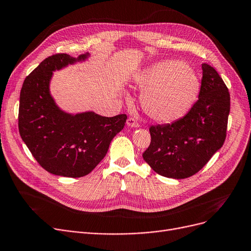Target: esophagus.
<instances>
[{
    "instance_id": "1",
    "label": "esophagus",
    "mask_w": 251,
    "mask_h": 251,
    "mask_svg": "<svg viewBox=\"0 0 251 251\" xmlns=\"http://www.w3.org/2000/svg\"><path fill=\"white\" fill-rule=\"evenodd\" d=\"M126 125L128 126H131V127H139V124L136 122V120L134 119V118H128L127 120H126Z\"/></svg>"
}]
</instances>
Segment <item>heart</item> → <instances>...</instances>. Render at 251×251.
I'll use <instances>...</instances> for the list:
<instances>
[{"label": "heart", "instance_id": "obj_1", "mask_svg": "<svg viewBox=\"0 0 251 251\" xmlns=\"http://www.w3.org/2000/svg\"><path fill=\"white\" fill-rule=\"evenodd\" d=\"M133 82L144 88L140 96L143 111L163 124L183 118L200 92V80L195 70L173 59H164L143 69L134 75Z\"/></svg>", "mask_w": 251, "mask_h": 251}]
</instances>
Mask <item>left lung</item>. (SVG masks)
<instances>
[{
  "label": "left lung",
  "instance_id": "8db88e82",
  "mask_svg": "<svg viewBox=\"0 0 251 251\" xmlns=\"http://www.w3.org/2000/svg\"><path fill=\"white\" fill-rule=\"evenodd\" d=\"M199 100L173 124L152 126L143 158L157 174L184 179L198 173L222 148L229 113V93L216 70L202 65Z\"/></svg>",
  "mask_w": 251,
  "mask_h": 251
}]
</instances>
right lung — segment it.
<instances>
[{"instance_id": "1", "label": "right lung", "mask_w": 251, "mask_h": 251, "mask_svg": "<svg viewBox=\"0 0 251 251\" xmlns=\"http://www.w3.org/2000/svg\"><path fill=\"white\" fill-rule=\"evenodd\" d=\"M88 56L58 53L45 58L25 79L21 91L19 134L39 165L57 176L78 178L91 173L126 122V114H72L55 103L50 94L53 72L84 62Z\"/></svg>"}]
</instances>
